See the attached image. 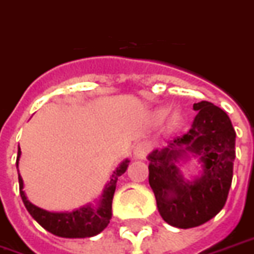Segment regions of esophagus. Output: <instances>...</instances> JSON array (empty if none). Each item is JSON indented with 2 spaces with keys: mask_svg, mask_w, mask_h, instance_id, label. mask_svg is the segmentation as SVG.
Masks as SVG:
<instances>
[{
  "mask_svg": "<svg viewBox=\"0 0 254 254\" xmlns=\"http://www.w3.org/2000/svg\"><path fill=\"white\" fill-rule=\"evenodd\" d=\"M151 149V144L146 141H140L134 146V149H133V153L136 156L137 159H145L146 153L149 152Z\"/></svg>",
  "mask_w": 254,
  "mask_h": 254,
  "instance_id": "1",
  "label": "esophagus"
}]
</instances>
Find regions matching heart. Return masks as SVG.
Instances as JSON below:
<instances>
[{
    "label": "heart",
    "mask_w": 254,
    "mask_h": 254,
    "mask_svg": "<svg viewBox=\"0 0 254 254\" xmlns=\"http://www.w3.org/2000/svg\"><path fill=\"white\" fill-rule=\"evenodd\" d=\"M164 114H165L164 109H160V110H157V112H156V117L159 118V120H161V118L164 117ZM179 120H180L179 113H174L170 118V124L171 125H176V124L179 122Z\"/></svg>",
    "instance_id": "heart-1"
}]
</instances>
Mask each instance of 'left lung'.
I'll list each match as a JSON object with an SVG mask.
<instances>
[{"instance_id": "obj_1", "label": "left lung", "mask_w": 254, "mask_h": 254, "mask_svg": "<svg viewBox=\"0 0 254 254\" xmlns=\"http://www.w3.org/2000/svg\"><path fill=\"white\" fill-rule=\"evenodd\" d=\"M194 110L196 116L189 132L146 157L157 210L165 222L179 229L203 225L222 210L236 159V132L226 113L207 101L194 103ZM191 157L202 171L189 181L179 163Z\"/></svg>"}]
</instances>
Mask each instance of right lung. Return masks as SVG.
Masks as SVG:
<instances>
[{
  "instance_id": "right-lung-1",
  "label": "right lung",
  "mask_w": 254,
  "mask_h": 254,
  "mask_svg": "<svg viewBox=\"0 0 254 254\" xmlns=\"http://www.w3.org/2000/svg\"><path fill=\"white\" fill-rule=\"evenodd\" d=\"M21 156V151L18 146L17 152L16 165L18 167V160ZM129 160L125 159L116 170L113 171L110 180L105 185L102 194L95 203H89L86 206L72 210V211H63V213H54L47 211L31 203L24 192V182L18 174V183H20V195L28 213L39 225L44 227L52 234L63 238H86L94 237L102 232L108 226L112 218V202L113 195L116 191L118 178L127 171Z\"/></svg>"
}]
</instances>
